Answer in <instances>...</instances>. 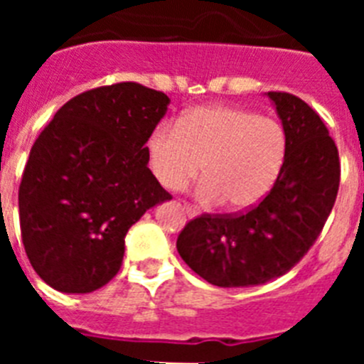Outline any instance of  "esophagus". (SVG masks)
<instances>
[{
	"label": "esophagus",
	"mask_w": 364,
	"mask_h": 364,
	"mask_svg": "<svg viewBox=\"0 0 364 364\" xmlns=\"http://www.w3.org/2000/svg\"><path fill=\"white\" fill-rule=\"evenodd\" d=\"M184 210H186V213L189 215V217H195V215L198 213L197 208H193V205L188 204V202H186V204H184Z\"/></svg>",
	"instance_id": "obj_1"
}]
</instances>
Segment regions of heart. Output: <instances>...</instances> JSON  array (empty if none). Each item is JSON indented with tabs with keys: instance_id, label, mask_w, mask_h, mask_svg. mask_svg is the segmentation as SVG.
I'll use <instances>...</instances> for the list:
<instances>
[{
	"instance_id": "obj_1",
	"label": "heart",
	"mask_w": 364,
	"mask_h": 364,
	"mask_svg": "<svg viewBox=\"0 0 364 364\" xmlns=\"http://www.w3.org/2000/svg\"><path fill=\"white\" fill-rule=\"evenodd\" d=\"M149 169L166 189H182L198 175V197L242 211L259 204L277 182L286 134L277 120L230 105L191 109L176 127L160 125L147 138Z\"/></svg>"
}]
</instances>
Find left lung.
I'll return each instance as SVG.
<instances>
[{
    "label": "left lung",
    "mask_w": 364,
    "mask_h": 364,
    "mask_svg": "<svg viewBox=\"0 0 364 364\" xmlns=\"http://www.w3.org/2000/svg\"><path fill=\"white\" fill-rule=\"evenodd\" d=\"M268 96L286 134L277 182L250 210L202 213L176 239L186 264L222 288L264 284L290 272L321 235L339 191V151L319 114L290 92Z\"/></svg>",
    "instance_id": "left-lung-1"
}]
</instances>
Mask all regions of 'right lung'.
<instances>
[{"label": "right lung", "mask_w": 364, "mask_h": 364, "mask_svg": "<svg viewBox=\"0 0 364 364\" xmlns=\"http://www.w3.org/2000/svg\"><path fill=\"white\" fill-rule=\"evenodd\" d=\"M169 98L136 82L102 85L58 109L32 146L19 184V228L34 272L63 294L107 284L125 235L173 198L147 167L146 142Z\"/></svg>", "instance_id": "1"}]
</instances>
